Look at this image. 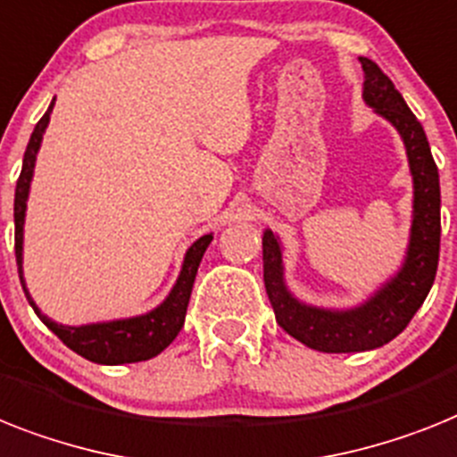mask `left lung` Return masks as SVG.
I'll return each instance as SVG.
<instances>
[{"label":"left lung","instance_id":"left-lung-1","mask_svg":"<svg viewBox=\"0 0 457 457\" xmlns=\"http://www.w3.org/2000/svg\"><path fill=\"white\" fill-rule=\"evenodd\" d=\"M360 62L364 70L361 97L404 139L413 177V220L402 269L364 303L345 311L318 308L296 299L285 285L280 240L270 228L263 231V282L275 320L289 337L320 353H361L399 337L428 299L439 263V170L425 130L383 70L369 58H360Z\"/></svg>","mask_w":457,"mask_h":457}]
</instances>
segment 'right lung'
<instances>
[{
  "mask_svg": "<svg viewBox=\"0 0 457 457\" xmlns=\"http://www.w3.org/2000/svg\"><path fill=\"white\" fill-rule=\"evenodd\" d=\"M53 102L48 112L39 119V123L34 126V133L25 149V158H22V170L16 184V201H13V221H16V263L18 275H21L22 292L28 296L29 305L34 312L39 315V320L46 324L48 329L65 343L67 348L74 350L77 355L86 357V360L96 361V364H130V361H145L156 357L158 353H163L170 343L175 341L179 329L184 327V318H187V305L191 299V289H194L195 273L201 266V259L205 254L207 245L212 243V233L198 237L184 254L182 270L177 278L175 287L170 289L165 301L156 305L154 311L137 315V318L126 320H112V322H96V324H81V327H67V324L53 322L39 311V305L34 303L29 296L28 287H25V278H22V226H25V210H28V195L29 184H32L34 175V161H37V152H39L41 139L46 133L48 120H51Z\"/></svg>",
  "mask_w": 457,
  "mask_h": 457,
  "instance_id": "obj_1",
  "label": "right lung"
}]
</instances>
